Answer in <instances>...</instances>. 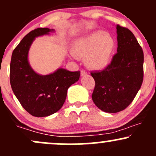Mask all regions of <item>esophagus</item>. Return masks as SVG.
I'll return each mask as SVG.
<instances>
[{"mask_svg": "<svg viewBox=\"0 0 156 156\" xmlns=\"http://www.w3.org/2000/svg\"><path fill=\"white\" fill-rule=\"evenodd\" d=\"M81 76H83V75H87V72L85 71V70H81Z\"/></svg>", "mask_w": 156, "mask_h": 156, "instance_id": "esophagus-1", "label": "esophagus"}]
</instances>
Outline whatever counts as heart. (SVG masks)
Listing matches in <instances>:
<instances>
[{"instance_id": "1", "label": "heart", "mask_w": 156, "mask_h": 156, "mask_svg": "<svg viewBox=\"0 0 156 156\" xmlns=\"http://www.w3.org/2000/svg\"><path fill=\"white\" fill-rule=\"evenodd\" d=\"M114 45V39L109 34L98 30L76 39L73 49L75 56L86 58L90 68L101 69L109 63Z\"/></svg>"}]
</instances>
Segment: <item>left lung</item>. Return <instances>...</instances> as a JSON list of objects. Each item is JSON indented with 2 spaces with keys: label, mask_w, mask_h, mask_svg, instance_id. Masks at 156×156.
I'll return each mask as SVG.
<instances>
[{
  "label": "left lung",
  "mask_w": 156,
  "mask_h": 156,
  "mask_svg": "<svg viewBox=\"0 0 156 156\" xmlns=\"http://www.w3.org/2000/svg\"><path fill=\"white\" fill-rule=\"evenodd\" d=\"M117 53L95 80L93 102L101 111L117 113L132 102L144 80V52L131 30L117 24Z\"/></svg>",
  "instance_id": "8db88e82"
}]
</instances>
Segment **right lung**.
Instances as JSON below:
<instances>
[{"label":"right lung","mask_w":156,"mask_h":156,"mask_svg":"<svg viewBox=\"0 0 156 156\" xmlns=\"http://www.w3.org/2000/svg\"><path fill=\"white\" fill-rule=\"evenodd\" d=\"M53 31L47 27L30 31L13 50L11 57V87L22 107L34 117H47L58 111L64 104L67 90L81 75L80 71L58 69L50 75H40L32 69L27 55L33 41Z\"/></svg>","instance_id":"1"}]
</instances>
